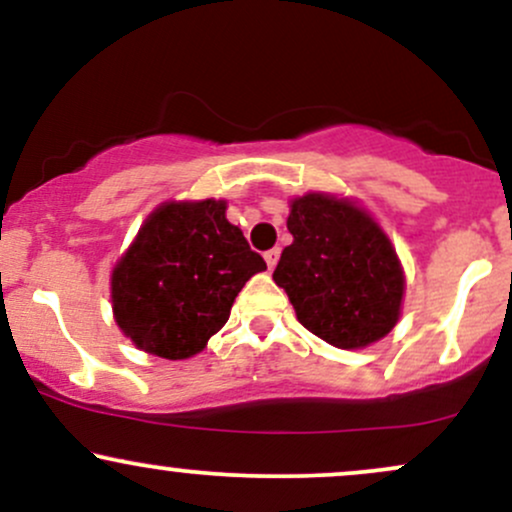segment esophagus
<instances>
[{
  "label": "esophagus",
  "mask_w": 512,
  "mask_h": 512,
  "mask_svg": "<svg viewBox=\"0 0 512 512\" xmlns=\"http://www.w3.org/2000/svg\"><path fill=\"white\" fill-rule=\"evenodd\" d=\"M279 255H281V250H279V248H272V250L264 252V262H267V267H269V269H274V267H276V262H279Z\"/></svg>",
  "instance_id": "obj_1"
}]
</instances>
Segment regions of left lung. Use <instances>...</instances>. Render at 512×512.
<instances>
[{
  "label": "left lung",
  "instance_id": "left-lung-1",
  "mask_svg": "<svg viewBox=\"0 0 512 512\" xmlns=\"http://www.w3.org/2000/svg\"><path fill=\"white\" fill-rule=\"evenodd\" d=\"M293 243L274 269L305 330L339 349H361L395 327L404 293L397 252L363 209L346 199H293Z\"/></svg>",
  "mask_w": 512,
  "mask_h": 512
}]
</instances>
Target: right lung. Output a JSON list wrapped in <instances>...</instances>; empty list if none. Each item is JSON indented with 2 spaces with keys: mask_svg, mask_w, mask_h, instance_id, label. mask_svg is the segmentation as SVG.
Instances as JSON below:
<instances>
[{
  "mask_svg": "<svg viewBox=\"0 0 512 512\" xmlns=\"http://www.w3.org/2000/svg\"><path fill=\"white\" fill-rule=\"evenodd\" d=\"M267 262L226 219V202L158 207L113 272V313L139 349L161 358L199 354Z\"/></svg>",
  "mask_w": 512,
  "mask_h": 512,
  "instance_id": "1",
  "label": "right lung"
}]
</instances>
